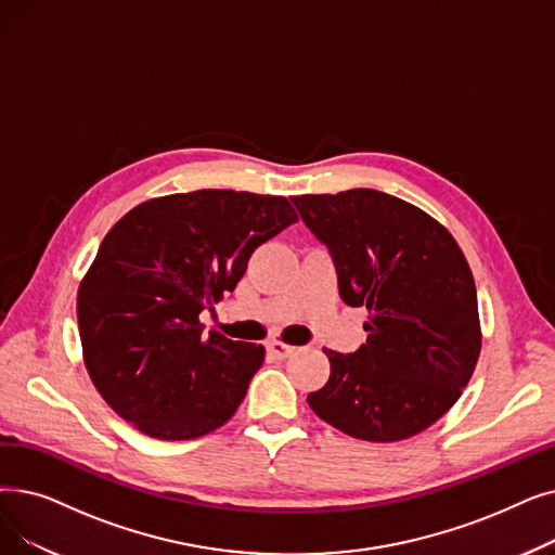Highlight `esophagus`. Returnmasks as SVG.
Segmentation results:
<instances>
[{"mask_svg":"<svg viewBox=\"0 0 555 555\" xmlns=\"http://www.w3.org/2000/svg\"><path fill=\"white\" fill-rule=\"evenodd\" d=\"M264 347H268V353H270L272 358H276V360L291 358V356L297 351V347H291V345H285V343H281V340H270Z\"/></svg>","mask_w":555,"mask_h":555,"instance_id":"esophagus-1","label":"esophagus"}]
</instances>
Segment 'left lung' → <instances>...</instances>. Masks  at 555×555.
<instances>
[{"instance_id":"8db88e82","label":"left lung","mask_w":555,"mask_h":555,"mask_svg":"<svg viewBox=\"0 0 555 555\" xmlns=\"http://www.w3.org/2000/svg\"><path fill=\"white\" fill-rule=\"evenodd\" d=\"M293 204L328 247L343 301L370 312L358 351L324 349L331 376L308 405L358 440L417 436L463 395L480 353L465 254L428 212L378 190L301 195Z\"/></svg>"}]
</instances>
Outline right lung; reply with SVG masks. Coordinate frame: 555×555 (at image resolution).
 <instances>
[{"label":"right lung","instance_id":"1","mask_svg":"<svg viewBox=\"0 0 555 555\" xmlns=\"http://www.w3.org/2000/svg\"><path fill=\"white\" fill-rule=\"evenodd\" d=\"M293 222L285 197L195 190L144 202L106 233L77 318L86 370L119 417L156 440L202 438L231 420L264 349L204 335L199 312Z\"/></svg>","mask_w":555,"mask_h":555}]
</instances>
